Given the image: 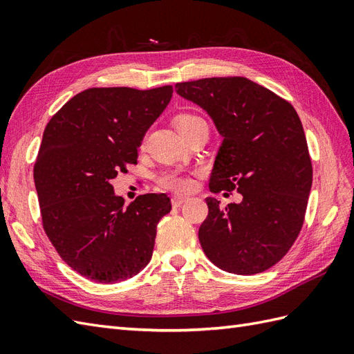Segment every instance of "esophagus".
Wrapping results in <instances>:
<instances>
[{"instance_id": "34e87169", "label": "esophagus", "mask_w": 354, "mask_h": 354, "mask_svg": "<svg viewBox=\"0 0 354 354\" xmlns=\"http://www.w3.org/2000/svg\"><path fill=\"white\" fill-rule=\"evenodd\" d=\"M187 201H188L187 196H179V194H176V196L171 197V206H174V207H179L180 205L185 203Z\"/></svg>"}]
</instances>
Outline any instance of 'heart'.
Listing matches in <instances>:
<instances>
[{"label":"heart","instance_id":"1","mask_svg":"<svg viewBox=\"0 0 354 354\" xmlns=\"http://www.w3.org/2000/svg\"><path fill=\"white\" fill-rule=\"evenodd\" d=\"M205 121L201 116L193 113H180L175 118V127L179 134H184L193 127L203 124ZM158 184L169 189H176V192H187V189L193 188V179L189 178L184 171L179 170H169L158 176Z\"/></svg>","mask_w":354,"mask_h":354}]
</instances>
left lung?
I'll return each instance as SVG.
<instances>
[{"mask_svg":"<svg viewBox=\"0 0 354 354\" xmlns=\"http://www.w3.org/2000/svg\"><path fill=\"white\" fill-rule=\"evenodd\" d=\"M212 118L223 142L209 189H238L241 203L206 197L201 245L215 266L236 275L274 266L302 229L313 185L306 138L295 107L247 77H207L175 85Z\"/></svg>","mask_w":354,"mask_h":354,"instance_id":"obj_1","label":"left lung"}]
</instances>
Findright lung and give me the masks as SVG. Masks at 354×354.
Masks as SVG:
<instances>
[{
  "instance_id": "obj_1",
  "label": "right lung",
  "mask_w": 354,
  "mask_h": 354,
  "mask_svg": "<svg viewBox=\"0 0 354 354\" xmlns=\"http://www.w3.org/2000/svg\"><path fill=\"white\" fill-rule=\"evenodd\" d=\"M174 88H89L50 118L34 166L43 229L80 275L111 284L149 263L157 224L170 212L166 194L129 206L111 180L138 162L145 133L167 107Z\"/></svg>"
}]
</instances>
